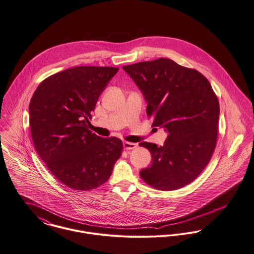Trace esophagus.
I'll list each match as a JSON object with an SVG mask.
<instances>
[{
	"instance_id": "34e87169",
	"label": "esophagus",
	"mask_w": 254,
	"mask_h": 254,
	"mask_svg": "<svg viewBox=\"0 0 254 254\" xmlns=\"http://www.w3.org/2000/svg\"><path fill=\"white\" fill-rule=\"evenodd\" d=\"M123 145H124V148L126 150H131V149H134L137 147V144L134 143V142H130V141H124L123 142Z\"/></svg>"
}]
</instances>
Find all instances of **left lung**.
<instances>
[{"instance_id":"1","label":"left lung","mask_w":254,"mask_h":254,"mask_svg":"<svg viewBox=\"0 0 254 254\" xmlns=\"http://www.w3.org/2000/svg\"><path fill=\"white\" fill-rule=\"evenodd\" d=\"M147 102L153 127L168 132L163 146L143 141L152 156L139 176L151 187L171 191L191 184L208 166L216 146L219 102L197 69L168 58L123 66Z\"/></svg>"}]
</instances>
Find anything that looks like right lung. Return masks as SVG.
<instances>
[{"instance_id":"obj_1","label":"right lung","mask_w":254,"mask_h":254,"mask_svg":"<svg viewBox=\"0 0 254 254\" xmlns=\"http://www.w3.org/2000/svg\"><path fill=\"white\" fill-rule=\"evenodd\" d=\"M118 68L80 66L43 80L30 106L34 146L50 173L74 190L95 189L110 179L122 140L88 129L91 112Z\"/></svg>"}]
</instances>
